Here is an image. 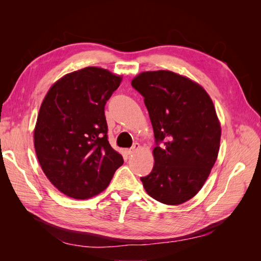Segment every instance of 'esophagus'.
Segmentation results:
<instances>
[{
  "label": "esophagus",
  "instance_id": "1",
  "mask_svg": "<svg viewBox=\"0 0 261 261\" xmlns=\"http://www.w3.org/2000/svg\"><path fill=\"white\" fill-rule=\"evenodd\" d=\"M139 148H140L139 144H138V143H135V144L133 145V147H132V148H129V149H126V150H125V152H126V154L130 155V154H133L134 152H135L136 150H138Z\"/></svg>",
  "mask_w": 261,
  "mask_h": 261
}]
</instances>
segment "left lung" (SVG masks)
Wrapping results in <instances>:
<instances>
[{
    "instance_id": "obj_1",
    "label": "left lung",
    "mask_w": 261,
    "mask_h": 261,
    "mask_svg": "<svg viewBox=\"0 0 261 261\" xmlns=\"http://www.w3.org/2000/svg\"><path fill=\"white\" fill-rule=\"evenodd\" d=\"M144 97L155 147L146 192L165 204L183 203L198 193L216 163L221 126L201 86L170 70L144 72L132 81Z\"/></svg>"
}]
</instances>
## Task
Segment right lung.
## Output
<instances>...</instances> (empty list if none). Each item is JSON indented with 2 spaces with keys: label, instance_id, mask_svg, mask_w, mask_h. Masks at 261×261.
Listing matches in <instances>:
<instances>
[{
  "label": "right lung",
  "instance_id": "add662e5",
  "mask_svg": "<svg viewBox=\"0 0 261 261\" xmlns=\"http://www.w3.org/2000/svg\"><path fill=\"white\" fill-rule=\"evenodd\" d=\"M121 76L85 67L55 83L40 107L35 149L42 171L60 192L87 199L108 187L123 156L109 144L105 107Z\"/></svg>",
  "mask_w": 261,
  "mask_h": 261
}]
</instances>
